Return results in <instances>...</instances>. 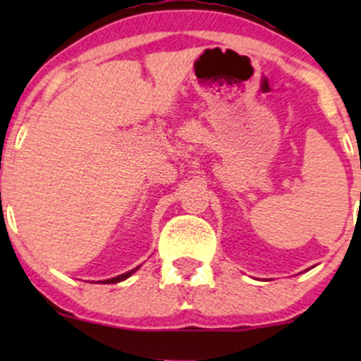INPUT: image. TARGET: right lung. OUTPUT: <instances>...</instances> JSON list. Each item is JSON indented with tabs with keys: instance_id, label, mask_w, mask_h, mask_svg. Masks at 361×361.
<instances>
[{
	"instance_id": "obj_1",
	"label": "right lung",
	"mask_w": 361,
	"mask_h": 361,
	"mask_svg": "<svg viewBox=\"0 0 361 361\" xmlns=\"http://www.w3.org/2000/svg\"><path fill=\"white\" fill-rule=\"evenodd\" d=\"M137 270H139V267H137V268H134V270L127 271V273H122V275L115 276V279H109V280H103V283H118V281H122V280H126V279H128V276H130V275H132V273H134V271H137Z\"/></svg>"
}]
</instances>
